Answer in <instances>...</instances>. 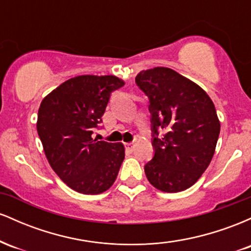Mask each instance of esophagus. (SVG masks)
Returning a JSON list of instances; mask_svg holds the SVG:
<instances>
[{
    "mask_svg": "<svg viewBox=\"0 0 251 251\" xmlns=\"http://www.w3.org/2000/svg\"><path fill=\"white\" fill-rule=\"evenodd\" d=\"M134 143H127V144H125V148H126V150H128V151H133L134 150Z\"/></svg>",
    "mask_w": 251,
    "mask_h": 251,
    "instance_id": "obj_1",
    "label": "esophagus"
}]
</instances>
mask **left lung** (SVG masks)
Listing matches in <instances>:
<instances>
[{"instance_id":"1","label":"left lung","mask_w":251,"mask_h":251,"mask_svg":"<svg viewBox=\"0 0 251 251\" xmlns=\"http://www.w3.org/2000/svg\"><path fill=\"white\" fill-rule=\"evenodd\" d=\"M135 83L149 97L154 155L145 175L155 189L179 192L200 179L214 157L221 131L206 92L171 68L142 71ZM163 129L166 134L157 138Z\"/></svg>"}]
</instances>
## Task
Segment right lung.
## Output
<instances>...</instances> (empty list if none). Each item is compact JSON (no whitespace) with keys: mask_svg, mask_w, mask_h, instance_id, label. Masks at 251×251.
Returning <instances> with one entry per match:
<instances>
[{"mask_svg":"<svg viewBox=\"0 0 251 251\" xmlns=\"http://www.w3.org/2000/svg\"><path fill=\"white\" fill-rule=\"evenodd\" d=\"M125 82L114 75H79L67 80L42 100L37 133L51 169L83 195H98L113 185L125 158L122 143L97 142L112 92Z\"/></svg>","mask_w":251,"mask_h":251,"instance_id":"obj_1","label":"right lung"}]
</instances>
